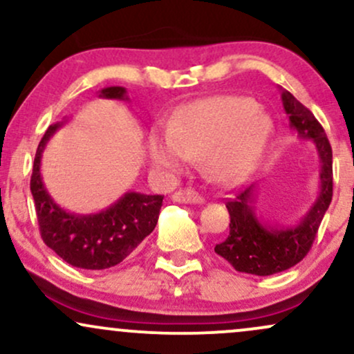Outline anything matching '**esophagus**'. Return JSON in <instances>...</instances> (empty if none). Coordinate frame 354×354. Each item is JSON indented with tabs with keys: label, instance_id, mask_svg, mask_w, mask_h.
<instances>
[{
	"label": "esophagus",
	"instance_id": "34e87169",
	"mask_svg": "<svg viewBox=\"0 0 354 354\" xmlns=\"http://www.w3.org/2000/svg\"><path fill=\"white\" fill-rule=\"evenodd\" d=\"M173 201L183 203V205H203L205 200L191 189H180L173 194Z\"/></svg>",
	"mask_w": 354,
	"mask_h": 354
}]
</instances>
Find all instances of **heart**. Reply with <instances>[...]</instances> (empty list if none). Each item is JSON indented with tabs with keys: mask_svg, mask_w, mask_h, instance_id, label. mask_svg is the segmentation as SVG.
Masks as SVG:
<instances>
[{
	"mask_svg": "<svg viewBox=\"0 0 354 354\" xmlns=\"http://www.w3.org/2000/svg\"><path fill=\"white\" fill-rule=\"evenodd\" d=\"M271 120L253 100L216 96L185 106L168 129H153L149 160L158 171H181L189 156H198L209 180L230 185L250 171L268 143Z\"/></svg>",
	"mask_w": 354,
	"mask_h": 354,
	"instance_id": "1",
	"label": "heart"
}]
</instances>
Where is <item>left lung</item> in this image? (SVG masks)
<instances>
[{"label": "left lung", "instance_id": "obj_1", "mask_svg": "<svg viewBox=\"0 0 354 354\" xmlns=\"http://www.w3.org/2000/svg\"><path fill=\"white\" fill-rule=\"evenodd\" d=\"M290 128L301 140L313 141L319 161V189L306 214L295 225H271L256 214L258 186L251 185L226 203L230 234L214 248L236 271L270 276L290 270L308 254L333 198V151L323 126L290 91L281 88Z\"/></svg>", "mask_w": 354, "mask_h": 354}]
</instances>
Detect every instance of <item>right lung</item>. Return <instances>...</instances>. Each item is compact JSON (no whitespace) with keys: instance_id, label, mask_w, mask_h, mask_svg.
<instances>
[{"instance_id":"1","label":"right lung","mask_w":354,"mask_h":354,"mask_svg":"<svg viewBox=\"0 0 354 354\" xmlns=\"http://www.w3.org/2000/svg\"><path fill=\"white\" fill-rule=\"evenodd\" d=\"M98 96L104 100H129L123 86L103 88ZM66 123L68 120H63L51 124L36 149L31 194L39 231L46 246L71 266L81 270H106L131 254L154 230L165 196L128 191L98 213L80 214L61 208L44 186L41 158L50 138Z\"/></svg>"}]
</instances>
